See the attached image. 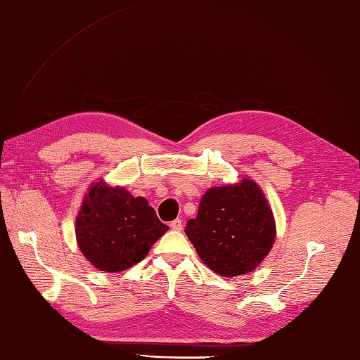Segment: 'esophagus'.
Returning a JSON list of instances; mask_svg holds the SVG:
<instances>
[{
	"mask_svg": "<svg viewBox=\"0 0 360 360\" xmlns=\"http://www.w3.org/2000/svg\"><path fill=\"white\" fill-rule=\"evenodd\" d=\"M169 227L172 229V230H176V231H180L181 229H183V222H181V219H174L171 224H169Z\"/></svg>",
	"mask_w": 360,
	"mask_h": 360,
	"instance_id": "esophagus-1",
	"label": "esophagus"
}]
</instances>
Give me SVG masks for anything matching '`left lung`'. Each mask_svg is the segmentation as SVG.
I'll list each match as a JSON object with an SVG mask.
<instances>
[{"label": "left lung", "instance_id": "left-lung-1", "mask_svg": "<svg viewBox=\"0 0 360 360\" xmlns=\"http://www.w3.org/2000/svg\"><path fill=\"white\" fill-rule=\"evenodd\" d=\"M200 259L224 277L255 271L276 239V221L255 180L210 188L184 229Z\"/></svg>", "mask_w": 360, "mask_h": 360}]
</instances>
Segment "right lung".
<instances>
[{
	"label": "right lung",
	"instance_id": "obj_1",
	"mask_svg": "<svg viewBox=\"0 0 360 360\" xmlns=\"http://www.w3.org/2000/svg\"><path fill=\"white\" fill-rule=\"evenodd\" d=\"M168 229L143 197H133L103 180L89 188L75 219L80 251L105 273L138 264Z\"/></svg>",
	"mask_w": 360,
	"mask_h": 360
}]
</instances>
